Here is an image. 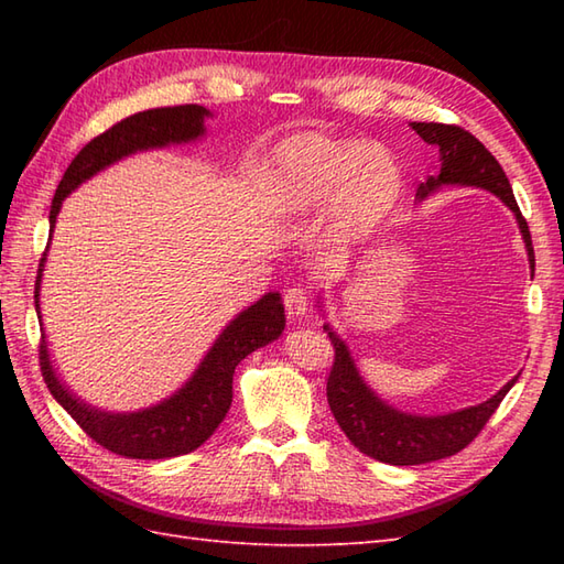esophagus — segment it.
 I'll list each match as a JSON object with an SVG mask.
<instances>
[{
	"mask_svg": "<svg viewBox=\"0 0 564 564\" xmlns=\"http://www.w3.org/2000/svg\"><path fill=\"white\" fill-rule=\"evenodd\" d=\"M283 305L289 317H303L310 307V293L305 285H291V289L283 293Z\"/></svg>",
	"mask_w": 564,
	"mask_h": 564,
	"instance_id": "esophagus-1",
	"label": "esophagus"
}]
</instances>
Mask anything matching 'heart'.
Segmentation results:
<instances>
[{
  "instance_id": "b5f03b06",
  "label": "heart",
  "mask_w": 564,
  "mask_h": 564,
  "mask_svg": "<svg viewBox=\"0 0 564 564\" xmlns=\"http://www.w3.org/2000/svg\"><path fill=\"white\" fill-rule=\"evenodd\" d=\"M273 196L289 210H313L334 200L344 235H361L386 218L400 196V172L378 145L295 135L273 158Z\"/></svg>"
}]
</instances>
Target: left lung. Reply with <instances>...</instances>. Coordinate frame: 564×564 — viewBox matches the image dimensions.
I'll return each mask as SVG.
<instances>
[{
	"label": "left lung",
	"mask_w": 564,
	"mask_h": 564,
	"mask_svg": "<svg viewBox=\"0 0 564 564\" xmlns=\"http://www.w3.org/2000/svg\"><path fill=\"white\" fill-rule=\"evenodd\" d=\"M412 128L429 145H438L441 152L438 176H429L426 184H419L416 196L424 198L441 184L480 186L492 191L517 215L525 249H529L531 269H535L529 223L521 215L509 178L505 170H501V164L495 160V154L460 126L412 123ZM329 341L334 346V364L327 378L329 410L346 438L358 451L390 465H422L460 453L485 429L489 416L497 412V406L507 398L513 382H517V378L509 380L495 398L470 406V410L453 412L446 416H412L392 410V406L380 402L366 388V382L358 376L351 356L337 334L329 332Z\"/></svg>",
	"instance_id": "1"
}]
</instances>
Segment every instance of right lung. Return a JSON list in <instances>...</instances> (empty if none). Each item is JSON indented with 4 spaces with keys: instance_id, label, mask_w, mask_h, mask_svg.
<instances>
[{
    "instance_id": "right-lung-1",
    "label": "right lung",
    "mask_w": 564,
    "mask_h": 564,
    "mask_svg": "<svg viewBox=\"0 0 564 564\" xmlns=\"http://www.w3.org/2000/svg\"><path fill=\"white\" fill-rule=\"evenodd\" d=\"M203 116L208 111L198 104L164 106V109H148L123 118L113 123L101 135L89 140L79 150V154L59 182L53 206H51V232L57 218V210L63 206V198L72 188H77L84 178L97 174L106 164L126 158V154L148 148H162L170 142H186L203 133ZM45 251L35 275V310H39V289L43 271ZM41 317V310H39ZM285 327L283 303L279 293L263 295L242 315L235 317L220 339L213 344L208 356L203 358L196 376L178 390L174 398L164 400L158 406H150L145 412L135 414H109L91 410L77 398H72L67 388L53 373L47 361L45 339L41 337L39 358L41 373L53 398L65 406L67 414L75 419L79 429L99 446L116 455L140 460H160L186 455L196 451L200 443H206L213 431L220 426L232 402V376L237 364L245 356L257 351L259 346H267L275 337H281Z\"/></svg>"
}]
</instances>
